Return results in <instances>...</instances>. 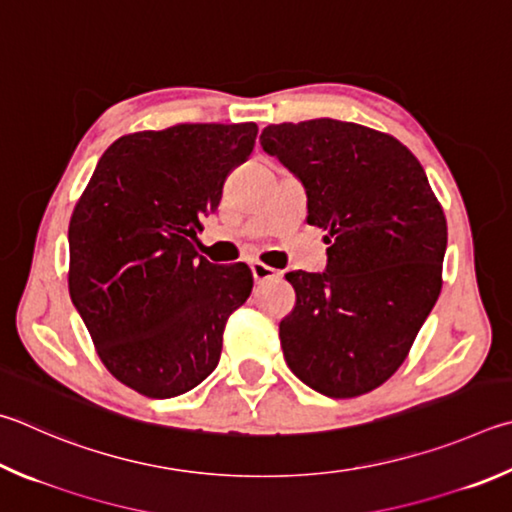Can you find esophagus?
<instances>
[{
	"mask_svg": "<svg viewBox=\"0 0 512 512\" xmlns=\"http://www.w3.org/2000/svg\"><path fill=\"white\" fill-rule=\"evenodd\" d=\"M250 271H253V277H255L257 284L268 282V280H277V277L282 275L280 271H275V268L266 266V264H262V262H253V264H250Z\"/></svg>",
	"mask_w": 512,
	"mask_h": 512,
	"instance_id": "1",
	"label": "esophagus"
}]
</instances>
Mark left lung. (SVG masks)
<instances>
[{
	"label": "left lung",
	"instance_id": "obj_1",
	"mask_svg": "<svg viewBox=\"0 0 512 512\" xmlns=\"http://www.w3.org/2000/svg\"><path fill=\"white\" fill-rule=\"evenodd\" d=\"M259 141L302 181L306 221L331 244L324 273H286L295 288L280 322L286 365L324 396L367 394L403 365L441 293V203L416 156L365 125H268Z\"/></svg>",
	"mask_w": 512,
	"mask_h": 512
}]
</instances>
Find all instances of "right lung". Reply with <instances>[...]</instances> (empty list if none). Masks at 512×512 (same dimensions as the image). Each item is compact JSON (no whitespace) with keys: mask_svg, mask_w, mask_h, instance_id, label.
Here are the masks:
<instances>
[{"mask_svg":"<svg viewBox=\"0 0 512 512\" xmlns=\"http://www.w3.org/2000/svg\"><path fill=\"white\" fill-rule=\"evenodd\" d=\"M257 125L183 123L107 147L69 221V293L102 365L147 398L190 392L215 371L246 264L217 266L194 244Z\"/></svg>","mask_w":512,"mask_h":512,"instance_id":"add662e5","label":"right lung"}]
</instances>
